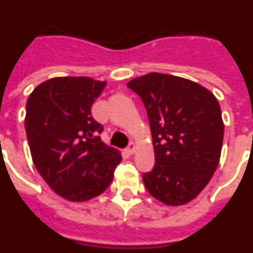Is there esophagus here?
Here are the masks:
<instances>
[{"label": "esophagus", "instance_id": "1", "mask_svg": "<svg viewBox=\"0 0 253 253\" xmlns=\"http://www.w3.org/2000/svg\"><path fill=\"white\" fill-rule=\"evenodd\" d=\"M135 149H136V145L133 143H130V145H128V148L126 149V152L128 153V154H133V153H135Z\"/></svg>", "mask_w": 253, "mask_h": 253}]
</instances>
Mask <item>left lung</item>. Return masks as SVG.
Segmentation results:
<instances>
[{
    "mask_svg": "<svg viewBox=\"0 0 253 253\" xmlns=\"http://www.w3.org/2000/svg\"><path fill=\"white\" fill-rule=\"evenodd\" d=\"M127 86L145 105L156 166L143 175L146 190L165 205H185L209 184L224 139L220 104L206 87L171 74L149 73Z\"/></svg>",
    "mask_w": 253,
    "mask_h": 253,
    "instance_id": "left-lung-1",
    "label": "left lung"
}]
</instances>
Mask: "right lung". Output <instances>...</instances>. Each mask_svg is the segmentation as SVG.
I'll list each match as a JSON object with an SVG mask.
<instances>
[{"label":"right lung","mask_w":253,"mask_h":253,"mask_svg":"<svg viewBox=\"0 0 253 253\" xmlns=\"http://www.w3.org/2000/svg\"><path fill=\"white\" fill-rule=\"evenodd\" d=\"M105 84L90 77L51 78L27 101L25 132L33 163L47 185L71 202L105 192L122 161L97 136L103 127L91 116Z\"/></svg>","instance_id":"right-lung-1"}]
</instances>
